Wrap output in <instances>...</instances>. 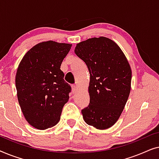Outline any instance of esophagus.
Returning a JSON list of instances; mask_svg holds the SVG:
<instances>
[{
  "label": "esophagus",
  "mask_w": 159,
  "mask_h": 159,
  "mask_svg": "<svg viewBox=\"0 0 159 159\" xmlns=\"http://www.w3.org/2000/svg\"><path fill=\"white\" fill-rule=\"evenodd\" d=\"M71 88H72L73 93L76 92V91H77V85H76V84H72V85H71Z\"/></svg>",
  "instance_id": "obj_1"
}]
</instances>
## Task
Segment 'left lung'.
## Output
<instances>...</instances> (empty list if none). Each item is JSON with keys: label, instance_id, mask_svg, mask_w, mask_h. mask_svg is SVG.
<instances>
[{"label": "left lung", "instance_id": "1", "mask_svg": "<svg viewBox=\"0 0 159 159\" xmlns=\"http://www.w3.org/2000/svg\"><path fill=\"white\" fill-rule=\"evenodd\" d=\"M75 52L90 75V103L82 110L88 125L98 129L112 127L123 111L131 89L132 71L118 45L105 37L78 43Z\"/></svg>", "mask_w": 159, "mask_h": 159}]
</instances>
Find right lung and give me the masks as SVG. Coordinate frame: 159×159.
<instances>
[{"label": "right lung", "instance_id": "add662e5", "mask_svg": "<svg viewBox=\"0 0 159 159\" xmlns=\"http://www.w3.org/2000/svg\"><path fill=\"white\" fill-rule=\"evenodd\" d=\"M71 47L51 40L40 43L19 65L15 80L19 103L26 120L36 129L55 126L69 98L71 86L60 68Z\"/></svg>", "mask_w": 159, "mask_h": 159}]
</instances>
